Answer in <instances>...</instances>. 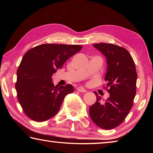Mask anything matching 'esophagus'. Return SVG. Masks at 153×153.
<instances>
[{
    "label": "esophagus",
    "instance_id": "1",
    "mask_svg": "<svg viewBox=\"0 0 153 153\" xmlns=\"http://www.w3.org/2000/svg\"><path fill=\"white\" fill-rule=\"evenodd\" d=\"M77 90L78 92H86V90L84 88H83L82 86H79L78 88H77Z\"/></svg>",
    "mask_w": 153,
    "mask_h": 153
}]
</instances>
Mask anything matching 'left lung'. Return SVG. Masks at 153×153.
<instances>
[{"instance_id": "1", "label": "left lung", "mask_w": 153, "mask_h": 153, "mask_svg": "<svg viewBox=\"0 0 153 153\" xmlns=\"http://www.w3.org/2000/svg\"><path fill=\"white\" fill-rule=\"evenodd\" d=\"M93 46L107 59L105 80L110 94L102 103L94 92L97 101L90 107V117L99 128L113 129L123 122L133 106L136 93L135 63L129 52L121 46L103 42Z\"/></svg>"}]
</instances>
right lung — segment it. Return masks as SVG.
<instances>
[{
  "mask_svg": "<svg viewBox=\"0 0 153 153\" xmlns=\"http://www.w3.org/2000/svg\"><path fill=\"white\" fill-rule=\"evenodd\" d=\"M82 48L81 45L43 44L30 49L23 56L15 88L19 104L31 120L45 121L54 117L65 96L74 92L71 84L54 86L52 76Z\"/></svg>",
  "mask_w": 153,
  "mask_h": 153,
  "instance_id": "right-lung-1",
  "label": "right lung"
}]
</instances>
